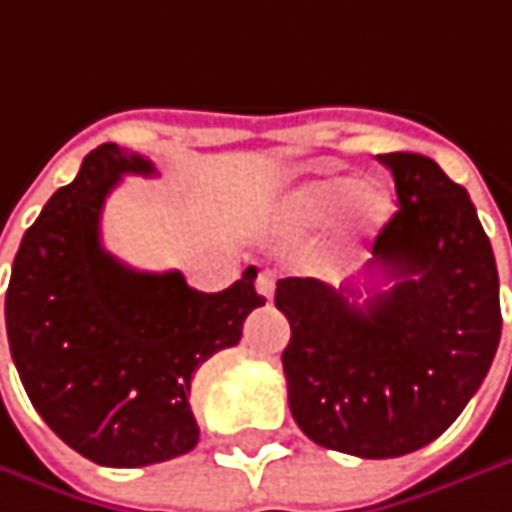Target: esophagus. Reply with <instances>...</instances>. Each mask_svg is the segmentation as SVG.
Listing matches in <instances>:
<instances>
[{
	"label": "esophagus",
	"instance_id": "34e87169",
	"mask_svg": "<svg viewBox=\"0 0 512 512\" xmlns=\"http://www.w3.org/2000/svg\"><path fill=\"white\" fill-rule=\"evenodd\" d=\"M257 293H260L266 302L272 299V293H275V272H269V269L257 272Z\"/></svg>",
	"mask_w": 512,
	"mask_h": 512
}]
</instances>
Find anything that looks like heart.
I'll return each instance as SVG.
<instances>
[{
	"label": "heart",
	"instance_id": "heart-1",
	"mask_svg": "<svg viewBox=\"0 0 512 512\" xmlns=\"http://www.w3.org/2000/svg\"><path fill=\"white\" fill-rule=\"evenodd\" d=\"M346 210L357 228L375 231L393 213V193L384 184H357L351 175H331L304 184L290 199V216L302 225H328Z\"/></svg>",
	"mask_w": 512,
	"mask_h": 512
}]
</instances>
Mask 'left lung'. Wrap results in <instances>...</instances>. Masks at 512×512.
<instances>
[{
  "instance_id": "obj_1",
  "label": "left lung",
  "mask_w": 512,
  "mask_h": 512,
  "mask_svg": "<svg viewBox=\"0 0 512 512\" xmlns=\"http://www.w3.org/2000/svg\"><path fill=\"white\" fill-rule=\"evenodd\" d=\"M378 161L393 172L398 213L372 246V296L360 302L357 287L316 278L275 287L290 319L281 363L296 425L366 460L437 440L484 384L501 340L498 269L469 193L425 155Z\"/></svg>"
}]
</instances>
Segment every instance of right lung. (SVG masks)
Masks as SVG:
<instances>
[{"instance_id":"1","label":"right lung","mask_w":512,"mask_h":512,"mask_svg":"<svg viewBox=\"0 0 512 512\" xmlns=\"http://www.w3.org/2000/svg\"><path fill=\"white\" fill-rule=\"evenodd\" d=\"M122 175L155 166L105 143L46 202L14 257L5 328L43 422L81 457L137 469L196 448L193 375L240 343L263 296L255 266L222 293H199L178 269L137 272L108 255L99 222Z\"/></svg>"}]
</instances>
